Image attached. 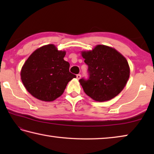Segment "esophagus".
<instances>
[{"instance_id": "34e87169", "label": "esophagus", "mask_w": 154, "mask_h": 154, "mask_svg": "<svg viewBox=\"0 0 154 154\" xmlns=\"http://www.w3.org/2000/svg\"><path fill=\"white\" fill-rule=\"evenodd\" d=\"M81 77H82V76H81V75H80V74H78V75H77V79H79L80 78H81Z\"/></svg>"}]
</instances>
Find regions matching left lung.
<instances>
[{"mask_svg":"<svg viewBox=\"0 0 154 154\" xmlns=\"http://www.w3.org/2000/svg\"><path fill=\"white\" fill-rule=\"evenodd\" d=\"M88 66V79H79L85 93L98 102L109 100L118 95L130 77L126 59L114 48L98 45L92 51H82Z\"/></svg>","mask_w":154,"mask_h":154,"instance_id":"left-lung-1","label":"left lung"}]
</instances>
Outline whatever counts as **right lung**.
<instances>
[{"instance_id": "obj_1", "label": "right lung", "mask_w": 154, "mask_h": 154, "mask_svg": "<svg viewBox=\"0 0 154 154\" xmlns=\"http://www.w3.org/2000/svg\"><path fill=\"white\" fill-rule=\"evenodd\" d=\"M64 51L53 44L33 52L21 70V79L31 95L43 101H53L63 94L70 81L76 75L69 72Z\"/></svg>"}]
</instances>
